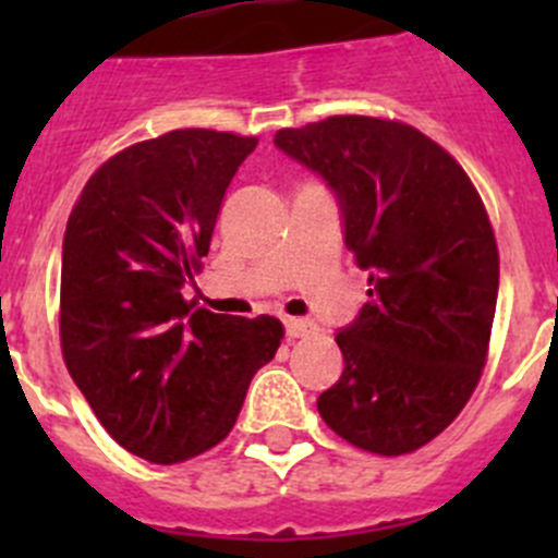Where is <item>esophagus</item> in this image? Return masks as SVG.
<instances>
[{
	"mask_svg": "<svg viewBox=\"0 0 558 558\" xmlns=\"http://www.w3.org/2000/svg\"><path fill=\"white\" fill-rule=\"evenodd\" d=\"M286 335L291 337V340H296V337H307V335H315V324L307 318H286Z\"/></svg>",
	"mask_w": 558,
	"mask_h": 558,
	"instance_id": "obj_1",
	"label": "esophagus"
}]
</instances>
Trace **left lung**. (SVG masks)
<instances>
[{
	"label": "left lung",
	"mask_w": 558,
	"mask_h": 558,
	"mask_svg": "<svg viewBox=\"0 0 558 558\" xmlns=\"http://www.w3.org/2000/svg\"><path fill=\"white\" fill-rule=\"evenodd\" d=\"M275 145L318 174L369 302L337 331L342 375L318 397L329 429L380 456L435 440L481 380L499 289L486 207L451 154L418 129L331 116Z\"/></svg>",
	"instance_id": "obj_1"
}]
</instances>
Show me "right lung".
Segmentation results:
<instances>
[{"instance_id":"obj_1","label":"right lung","mask_w":558,"mask_h":558,"mask_svg":"<svg viewBox=\"0 0 558 558\" xmlns=\"http://www.w3.org/2000/svg\"><path fill=\"white\" fill-rule=\"evenodd\" d=\"M258 140L178 129L105 161L61 245V351L118 446L174 464L232 432L283 326L183 300L234 172Z\"/></svg>"}]
</instances>
